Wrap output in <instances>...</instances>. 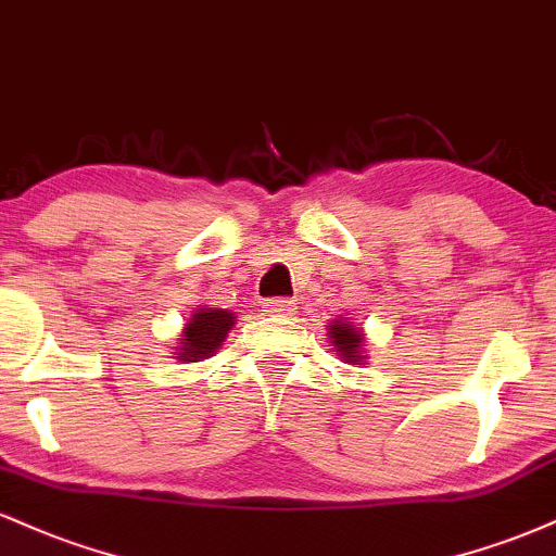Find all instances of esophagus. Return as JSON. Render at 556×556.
Instances as JSON below:
<instances>
[{
	"label": "esophagus",
	"mask_w": 556,
	"mask_h": 556,
	"mask_svg": "<svg viewBox=\"0 0 556 556\" xmlns=\"http://www.w3.org/2000/svg\"><path fill=\"white\" fill-rule=\"evenodd\" d=\"M293 309H296V304L291 299H267L263 304V312L270 317H291Z\"/></svg>",
	"instance_id": "esophagus-1"
}]
</instances>
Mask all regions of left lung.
<instances>
[{"mask_svg": "<svg viewBox=\"0 0 556 556\" xmlns=\"http://www.w3.org/2000/svg\"><path fill=\"white\" fill-rule=\"evenodd\" d=\"M330 338H332V345L338 349V354H341L345 362H362V356H358V345H362V332H358L354 325H330Z\"/></svg>", "mask_w": 556, "mask_h": 556, "instance_id": "1", "label": "left lung"}]
</instances>
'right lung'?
I'll use <instances>...</instances> for the list:
<instances>
[{"label": "right lung", "mask_w": 556, "mask_h": 556, "mask_svg": "<svg viewBox=\"0 0 556 556\" xmlns=\"http://www.w3.org/2000/svg\"><path fill=\"white\" fill-rule=\"evenodd\" d=\"M233 315L226 309H200L198 315L189 319L181 336V362H200V358L213 356L226 332L231 330Z\"/></svg>", "instance_id": "add662e5"}]
</instances>
